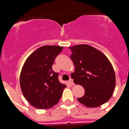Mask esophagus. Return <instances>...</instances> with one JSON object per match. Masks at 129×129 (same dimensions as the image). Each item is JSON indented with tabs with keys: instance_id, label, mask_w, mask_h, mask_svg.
<instances>
[{
	"instance_id": "esophagus-1",
	"label": "esophagus",
	"mask_w": 129,
	"mask_h": 129,
	"mask_svg": "<svg viewBox=\"0 0 129 129\" xmlns=\"http://www.w3.org/2000/svg\"><path fill=\"white\" fill-rule=\"evenodd\" d=\"M69 82H70V84L72 85H75V84H74V82H73V79H70V80H69Z\"/></svg>"
}]
</instances>
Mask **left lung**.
<instances>
[{
  "mask_svg": "<svg viewBox=\"0 0 129 129\" xmlns=\"http://www.w3.org/2000/svg\"><path fill=\"white\" fill-rule=\"evenodd\" d=\"M71 59L75 67L71 74L74 83L85 90L78 101L87 107L101 106L108 101L114 92L116 78L112 63L103 53L86 44L69 47Z\"/></svg>",
  "mask_w": 129,
  "mask_h": 129,
  "instance_id": "8db88e82",
  "label": "left lung"
}]
</instances>
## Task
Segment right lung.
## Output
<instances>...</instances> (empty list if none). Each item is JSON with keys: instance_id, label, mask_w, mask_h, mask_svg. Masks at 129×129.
I'll return each instance as SVG.
<instances>
[{"instance_id": "obj_1", "label": "right lung", "mask_w": 129, "mask_h": 129, "mask_svg": "<svg viewBox=\"0 0 129 129\" xmlns=\"http://www.w3.org/2000/svg\"><path fill=\"white\" fill-rule=\"evenodd\" d=\"M62 47L44 45L27 57L20 75V85L23 96L34 107L48 109L59 102L65 84L60 83L58 75L52 70L56 57Z\"/></svg>"}]
</instances>
